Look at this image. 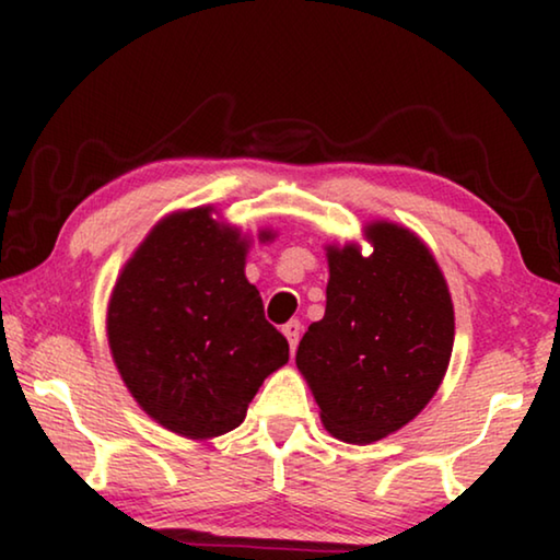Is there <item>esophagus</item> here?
<instances>
[{"instance_id":"34e87169","label":"esophagus","mask_w":560,"mask_h":560,"mask_svg":"<svg viewBox=\"0 0 560 560\" xmlns=\"http://www.w3.org/2000/svg\"><path fill=\"white\" fill-rule=\"evenodd\" d=\"M281 330H283V336H287L289 348L293 353V350H296V346H299V338H301V324H299V320H289V324L283 326Z\"/></svg>"}]
</instances>
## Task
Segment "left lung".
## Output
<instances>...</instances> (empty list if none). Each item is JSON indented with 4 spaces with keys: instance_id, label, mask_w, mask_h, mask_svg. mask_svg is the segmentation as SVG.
I'll return each instance as SVG.
<instances>
[{
    "instance_id": "obj_1",
    "label": "left lung",
    "mask_w": 560,
    "mask_h": 560,
    "mask_svg": "<svg viewBox=\"0 0 560 560\" xmlns=\"http://www.w3.org/2000/svg\"><path fill=\"white\" fill-rule=\"evenodd\" d=\"M373 252L328 246L326 314L296 365L334 438L368 444L422 412L447 373L454 306L438 261L405 226L373 222Z\"/></svg>"
}]
</instances>
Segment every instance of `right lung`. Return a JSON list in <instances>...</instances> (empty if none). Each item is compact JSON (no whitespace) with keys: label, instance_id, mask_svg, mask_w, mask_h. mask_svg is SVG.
<instances>
[{"label":"right lung","instance_id":"add662e5","mask_svg":"<svg viewBox=\"0 0 560 560\" xmlns=\"http://www.w3.org/2000/svg\"><path fill=\"white\" fill-rule=\"evenodd\" d=\"M246 249L212 207L175 212L150 230L110 293L108 346L122 383L158 424L189 440L240 428L264 377L289 360L244 277Z\"/></svg>","mask_w":560,"mask_h":560}]
</instances>
